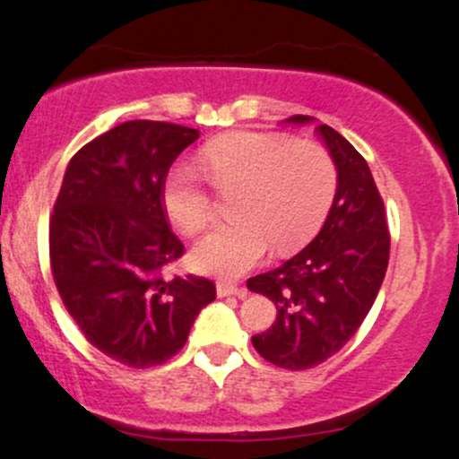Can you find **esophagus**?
Instances as JSON below:
<instances>
[{"label": "esophagus", "instance_id": "esophagus-1", "mask_svg": "<svg viewBox=\"0 0 459 459\" xmlns=\"http://www.w3.org/2000/svg\"><path fill=\"white\" fill-rule=\"evenodd\" d=\"M215 291H218L220 299H224V296H241L244 299L248 291L244 290V287H238L235 283H229V281H218V285H215Z\"/></svg>", "mask_w": 459, "mask_h": 459}]
</instances>
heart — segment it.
<instances>
[{
    "instance_id": "obj_1",
    "label": "heart",
    "mask_w": 459,
    "mask_h": 459,
    "mask_svg": "<svg viewBox=\"0 0 459 459\" xmlns=\"http://www.w3.org/2000/svg\"><path fill=\"white\" fill-rule=\"evenodd\" d=\"M200 160L215 189H241L233 206L238 221L211 230L191 253L195 270L235 279L268 255L285 253L314 233L337 189L335 160L316 141L283 133L238 130L204 145ZM163 204L185 235H198L215 220V203L203 174L187 163L169 169Z\"/></svg>"
}]
</instances>
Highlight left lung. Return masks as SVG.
<instances>
[{
	"label": "left lung",
	"instance_id": "obj_1",
	"mask_svg": "<svg viewBox=\"0 0 459 459\" xmlns=\"http://www.w3.org/2000/svg\"><path fill=\"white\" fill-rule=\"evenodd\" d=\"M287 122L307 124L311 117L294 115ZM316 130L337 168L325 226L299 255L246 283L276 305L274 325L253 335V346L270 364L287 370L314 368L357 333L390 259L384 200L368 163L331 126L320 124Z\"/></svg>",
	"mask_w": 459,
	"mask_h": 459
}]
</instances>
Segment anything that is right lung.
Returning a JSON list of instances; mask_svg holds the SVG:
<instances>
[{"label":"right lung","mask_w":459,"mask_h":459,"mask_svg":"<svg viewBox=\"0 0 459 459\" xmlns=\"http://www.w3.org/2000/svg\"><path fill=\"white\" fill-rule=\"evenodd\" d=\"M200 137L134 119L74 154L49 218V261L65 309L91 344L133 368L165 364L215 300L204 276L165 279L185 253L163 206L169 165Z\"/></svg>","instance_id":"obj_1"}]
</instances>
